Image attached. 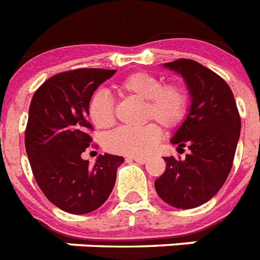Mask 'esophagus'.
Masks as SVG:
<instances>
[{"instance_id": "obj_1", "label": "esophagus", "mask_w": 260, "mask_h": 260, "mask_svg": "<svg viewBox=\"0 0 260 260\" xmlns=\"http://www.w3.org/2000/svg\"><path fill=\"white\" fill-rule=\"evenodd\" d=\"M126 159H133L138 164H145L147 161V157H141V155H132V157H127Z\"/></svg>"}]
</instances>
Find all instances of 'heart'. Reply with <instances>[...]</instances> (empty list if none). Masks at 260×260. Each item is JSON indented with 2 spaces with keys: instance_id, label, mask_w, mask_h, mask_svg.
Returning <instances> with one entry per match:
<instances>
[{
  "instance_id": "b5f03b06",
  "label": "heart",
  "mask_w": 260,
  "mask_h": 260,
  "mask_svg": "<svg viewBox=\"0 0 260 260\" xmlns=\"http://www.w3.org/2000/svg\"><path fill=\"white\" fill-rule=\"evenodd\" d=\"M123 94L145 102V119H155L164 127L173 128L181 123L188 111V92L180 84H166L154 75L136 72L119 83ZM87 114L96 128H109L115 122L114 101L106 90L91 95ZM161 138L158 124L147 123L142 127H119L106 137L107 150L127 155L149 154Z\"/></svg>"
}]
</instances>
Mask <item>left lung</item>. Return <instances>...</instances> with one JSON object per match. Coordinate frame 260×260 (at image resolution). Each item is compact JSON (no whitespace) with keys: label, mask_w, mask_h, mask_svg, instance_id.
I'll return each mask as SVG.
<instances>
[{"label":"left lung","mask_w":260,"mask_h":260,"mask_svg":"<svg viewBox=\"0 0 260 260\" xmlns=\"http://www.w3.org/2000/svg\"><path fill=\"white\" fill-rule=\"evenodd\" d=\"M164 67L184 79L190 103L170 142L188 146L185 159L165 157L166 169L154 181L166 204L190 209L211 200L231 172L240 137L235 98L219 75L194 60L180 59Z\"/></svg>","instance_id":"obj_1"}]
</instances>
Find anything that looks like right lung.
<instances>
[{
    "label": "right lung",
    "instance_id": "obj_1",
    "mask_svg": "<svg viewBox=\"0 0 260 260\" xmlns=\"http://www.w3.org/2000/svg\"><path fill=\"white\" fill-rule=\"evenodd\" d=\"M115 72L80 68L57 74L37 88L29 106L25 149L33 176L48 200L68 213L84 215L103 205L123 162L107 153L94 166L82 158L91 142L88 101Z\"/></svg>",
    "mask_w": 260,
    "mask_h": 260
}]
</instances>
